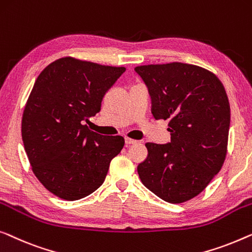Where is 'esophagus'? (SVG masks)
<instances>
[{
  "label": "esophagus",
  "instance_id": "esophagus-1",
  "mask_svg": "<svg viewBox=\"0 0 252 252\" xmlns=\"http://www.w3.org/2000/svg\"><path fill=\"white\" fill-rule=\"evenodd\" d=\"M125 142H126V144H135L137 141H136V140H133V138L126 137V138H125Z\"/></svg>",
  "mask_w": 252,
  "mask_h": 252
}]
</instances>
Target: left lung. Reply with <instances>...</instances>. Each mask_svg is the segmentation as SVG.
<instances>
[{
  "label": "left lung",
  "instance_id": "1",
  "mask_svg": "<svg viewBox=\"0 0 252 252\" xmlns=\"http://www.w3.org/2000/svg\"><path fill=\"white\" fill-rule=\"evenodd\" d=\"M156 119L169 120L170 142L147 143L148 157L137 173L145 188L169 203L191 200L223 167L231 109L223 84L195 64L138 65Z\"/></svg>",
  "mask_w": 252,
  "mask_h": 252
}]
</instances>
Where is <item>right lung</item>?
<instances>
[{"label":"right lung","instance_id":"1","mask_svg":"<svg viewBox=\"0 0 252 252\" xmlns=\"http://www.w3.org/2000/svg\"><path fill=\"white\" fill-rule=\"evenodd\" d=\"M126 70L71 57L44 68L21 119V136L32 173L47 191L74 201L99 189L110 161L125 144L84 122L101 110L105 93Z\"/></svg>","mask_w":252,"mask_h":252}]
</instances>
